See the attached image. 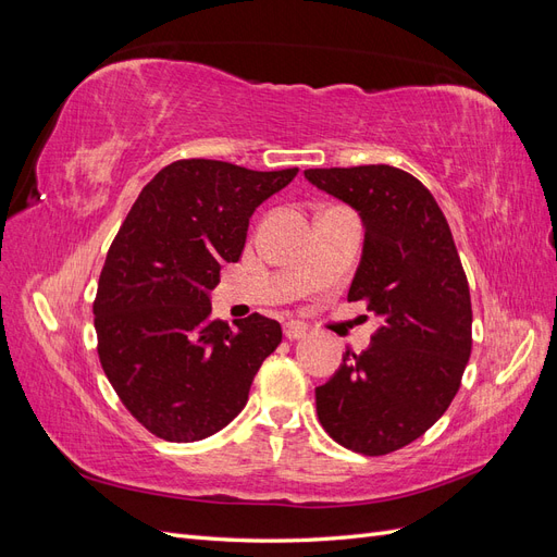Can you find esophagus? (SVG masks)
Segmentation results:
<instances>
[{"label":"esophagus","instance_id":"obj_1","mask_svg":"<svg viewBox=\"0 0 557 557\" xmlns=\"http://www.w3.org/2000/svg\"><path fill=\"white\" fill-rule=\"evenodd\" d=\"M283 334H285V339L295 342V339H301V336H307V327L301 323H295V320H290V323L283 325Z\"/></svg>","mask_w":557,"mask_h":557}]
</instances>
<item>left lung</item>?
I'll list each match as a JSON object with an SVG mask.
<instances>
[{
  "mask_svg": "<svg viewBox=\"0 0 557 557\" xmlns=\"http://www.w3.org/2000/svg\"><path fill=\"white\" fill-rule=\"evenodd\" d=\"M364 225L348 299L383 318L360 356L346 352L315 387L320 425L336 444L385 455L444 416L471 352V299L450 227L432 193L391 164L307 170Z\"/></svg>",
  "mask_w": 557,
  "mask_h": 557,
  "instance_id": "1",
  "label": "left lung"
}]
</instances>
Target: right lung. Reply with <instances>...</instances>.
Instances as JSON below:
<instances>
[{"label":"right lung","mask_w":557,"mask_h":557,"mask_svg":"<svg viewBox=\"0 0 557 557\" xmlns=\"http://www.w3.org/2000/svg\"><path fill=\"white\" fill-rule=\"evenodd\" d=\"M297 172L178 160L117 230L92 305L97 352L125 409L160 440L188 444L223 430L281 344V325L260 313L234 330L211 320L209 293L221 267L242 258L252 211Z\"/></svg>","instance_id":"add662e5"}]
</instances>
